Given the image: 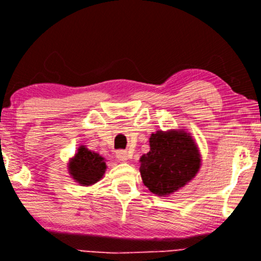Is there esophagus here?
Here are the masks:
<instances>
[{
	"label": "esophagus",
	"mask_w": 261,
	"mask_h": 261,
	"mask_svg": "<svg viewBox=\"0 0 261 261\" xmlns=\"http://www.w3.org/2000/svg\"><path fill=\"white\" fill-rule=\"evenodd\" d=\"M116 158L121 162H126L128 158H130V154H128L127 151H122V149H120V151L116 152Z\"/></svg>",
	"instance_id": "34e87169"
}]
</instances>
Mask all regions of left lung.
Masks as SVG:
<instances>
[{
    "label": "left lung",
    "mask_w": 261,
    "mask_h": 261,
    "mask_svg": "<svg viewBox=\"0 0 261 261\" xmlns=\"http://www.w3.org/2000/svg\"><path fill=\"white\" fill-rule=\"evenodd\" d=\"M143 184L157 196H169L195 178L201 154L185 128L157 131L149 137V152L140 158Z\"/></svg>",
    "instance_id": "1"
}]
</instances>
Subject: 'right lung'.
Wrapping results in <instances>:
<instances>
[{"label":"right lung","instance_id":"obj_1","mask_svg":"<svg viewBox=\"0 0 261 261\" xmlns=\"http://www.w3.org/2000/svg\"><path fill=\"white\" fill-rule=\"evenodd\" d=\"M67 169L74 181L82 187H91L103 178L107 170L106 158L86 146H81L68 161Z\"/></svg>","mask_w":261,"mask_h":261}]
</instances>
